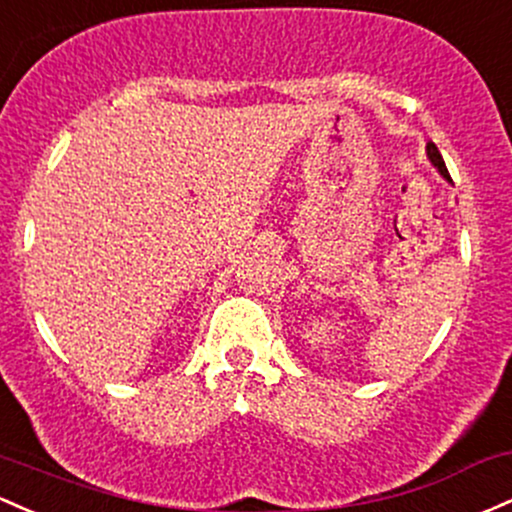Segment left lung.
Returning <instances> with one entry per match:
<instances>
[{"mask_svg":"<svg viewBox=\"0 0 512 512\" xmlns=\"http://www.w3.org/2000/svg\"><path fill=\"white\" fill-rule=\"evenodd\" d=\"M428 157H430L432 165L437 167V172L442 174V177H445V179H452V177H449V172H447V167H445V160H442L440 150H437V145H435V143H428Z\"/></svg>","mask_w":512,"mask_h":512,"instance_id":"obj_1","label":"left lung"}]
</instances>
